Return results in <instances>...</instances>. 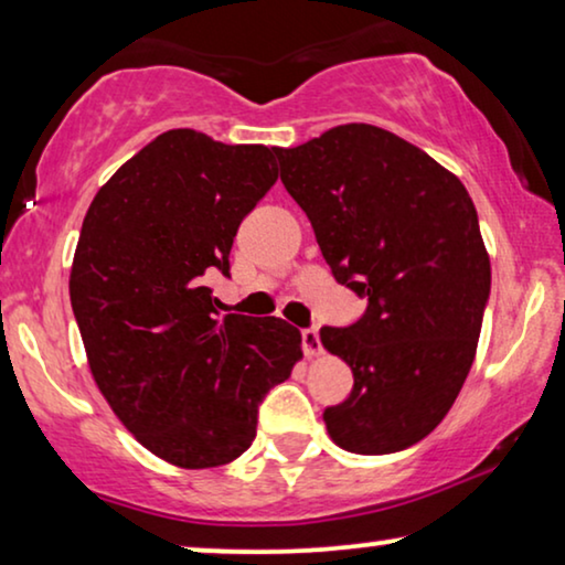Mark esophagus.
<instances>
[{
    "label": "esophagus",
    "mask_w": 565,
    "mask_h": 565,
    "mask_svg": "<svg viewBox=\"0 0 565 565\" xmlns=\"http://www.w3.org/2000/svg\"><path fill=\"white\" fill-rule=\"evenodd\" d=\"M300 342H303L306 358L321 354V337H319V329H316V327H308V329L300 331Z\"/></svg>",
    "instance_id": "1"
}]
</instances>
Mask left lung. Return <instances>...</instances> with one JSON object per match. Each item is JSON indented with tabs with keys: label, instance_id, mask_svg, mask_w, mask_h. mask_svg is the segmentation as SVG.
Here are the masks:
<instances>
[{
	"label": "left lung",
	"instance_id": "1",
	"mask_svg": "<svg viewBox=\"0 0 565 565\" xmlns=\"http://www.w3.org/2000/svg\"><path fill=\"white\" fill-rule=\"evenodd\" d=\"M277 161L334 280L367 300L354 323L321 327L354 375L323 408L329 435L358 455L406 450L445 419L476 358L491 262L473 200L429 153L365 122Z\"/></svg>",
	"mask_w": 565,
	"mask_h": 565
}]
</instances>
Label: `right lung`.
I'll list each match as a JSON object with an SVG mask.
<instances>
[{"mask_svg": "<svg viewBox=\"0 0 565 565\" xmlns=\"http://www.w3.org/2000/svg\"><path fill=\"white\" fill-rule=\"evenodd\" d=\"M277 149L167 130L92 200L72 308L107 404L146 450L180 468L236 460L259 406L300 360L282 319L215 311L242 221L277 182Z\"/></svg>", "mask_w": 565, "mask_h": 565, "instance_id": "right-lung-1", "label": "right lung"}]
</instances>
